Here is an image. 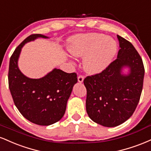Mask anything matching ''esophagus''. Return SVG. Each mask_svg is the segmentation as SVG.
<instances>
[{
  "mask_svg": "<svg viewBox=\"0 0 151 151\" xmlns=\"http://www.w3.org/2000/svg\"><path fill=\"white\" fill-rule=\"evenodd\" d=\"M78 80L79 83H83V80H84V76L80 75L78 77Z\"/></svg>",
  "mask_w": 151,
  "mask_h": 151,
  "instance_id": "1",
  "label": "esophagus"
}]
</instances>
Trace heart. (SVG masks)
<instances>
[{
  "label": "heart",
  "instance_id": "b5f03b06",
  "mask_svg": "<svg viewBox=\"0 0 151 151\" xmlns=\"http://www.w3.org/2000/svg\"><path fill=\"white\" fill-rule=\"evenodd\" d=\"M68 50L76 56H85L83 66L89 73L103 71L113 61L118 51L114 40L102 34L78 35L70 40Z\"/></svg>",
  "mask_w": 151,
  "mask_h": 151
}]
</instances>
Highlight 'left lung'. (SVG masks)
Listing matches in <instances>:
<instances>
[{
	"instance_id": "left-lung-1",
	"label": "left lung",
	"mask_w": 151,
	"mask_h": 151,
	"mask_svg": "<svg viewBox=\"0 0 151 151\" xmlns=\"http://www.w3.org/2000/svg\"><path fill=\"white\" fill-rule=\"evenodd\" d=\"M120 49L117 58L103 71L88 76L83 81L87 90L86 111L98 124L114 127L132 116L143 89L144 65L133 44L117 35ZM130 68L128 75L121 74L123 67Z\"/></svg>"
}]
</instances>
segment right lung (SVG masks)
Here are the masks:
<instances>
[{"label": "right lung", "instance_id": "1", "mask_svg": "<svg viewBox=\"0 0 151 151\" xmlns=\"http://www.w3.org/2000/svg\"><path fill=\"white\" fill-rule=\"evenodd\" d=\"M38 37L48 38L40 34H32L14 51L9 63L8 86L21 114L34 124L48 126L58 122L64 115L67 101L78 78L76 73H68L56 68L40 79L23 75L17 66L21 49L27 42Z\"/></svg>", "mask_w": 151, "mask_h": 151}]
</instances>
